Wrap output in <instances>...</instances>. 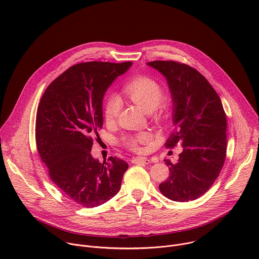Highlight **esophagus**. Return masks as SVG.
I'll list each match as a JSON object with an SVG mask.
<instances>
[{
	"label": "esophagus",
	"instance_id": "34e87169",
	"mask_svg": "<svg viewBox=\"0 0 259 259\" xmlns=\"http://www.w3.org/2000/svg\"><path fill=\"white\" fill-rule=\"evenodd\" d=\"M132 163L133 164H138V165H147L151 163V160L147 158H143V157H137V158H133L132 159Z\"/></svg>",
	"mask_w": 259,
	"mask_h": 259
}]
</instances>
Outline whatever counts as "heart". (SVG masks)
I'll return each instance as SVG.
<instances>
[{
  "label": "heart",
  "instance_id": "1",
  "mask_svg": "<svg viewBox=\"0 0 259 259\" xmlns=\"http://www.w3.org/2000/svg\"><path fill=\"white\" fill-rule=\"evenodd\" d=\"M126 95L138 106H140L145 112H152L156 109L159 113L161 108L156 107L163 97L162 87L153 79L138 76L128 81L124 87ZM121 108V100L117 95H110L107 98L104 108V117L106 122H114ZM152 138L151 134L147 132H141L133 137L125 139V144L133 151H140V144L150 141Z\"/></svg>",
  "mask_w": 259,
  "mask_h": 259
}]
</instances>
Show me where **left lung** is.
Masks as SVG:
<instances>
[{
	"label": "left lung",
	"mask_w": 259,
	"mask_h": 259,
	"mask_svg": "<svg viewBox=\"0 0 259 259\" xmlns=\"http://www.w3.org/2000/svg\"><path fill=\"white\" fill-rule=\"evenodd\" d=\"M165 77L172 98L174 132L167 147L181 144L178 162L159 189L168 199L188 202L204 195L223 169L227 154V118L221 100L204 76L175 61L146 63Z\"/></svg>",
	"instance_id": "obj_1"
}]
</instances>
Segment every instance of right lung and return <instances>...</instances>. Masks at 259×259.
Here are the masks:
<instances>
[{"label": "right lung", "instance_id": "right-lung-1", "mask_svg": "<svg viewBox=\"0 0 259 259\" xmlns=\"http://www.w3.org/2000/svg\"><path fill=\"white\" fill-rule=\"evenodd\" d=\"M132 62L91 61L70 66L44 92L35 120L36 147L49 175L70 200L93 208L115 197L128 164L116 157L100 163L91 155L92 135L103 124L108 87Z\"/></svg>", "mask_w": 259, "mask_h": 259}]
</instances>
